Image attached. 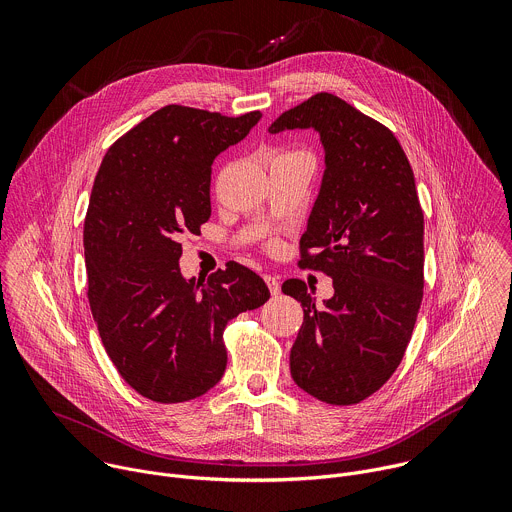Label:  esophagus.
<instances>
[{"instance_id":"esophagus-1","label":"esophagus","mask_w":512,"mask_h":512,"mask_svg":"<svg viewBox=\"0 0 512 512\" xmlns=\"http://www.w3.org/2000/svg\"><path fill=\"white\" fill-rule=\"evenodd\" d=\"M265 283H267V287L271 291V296H277L279 291H281V283H279V279L275 275H265Z\"/></svg>"}]
</instances>
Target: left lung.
Here are the masks:
<instances>
[{
	"mask_svg": "<svg viewBox=\"0 0 512 512\" xmlns=\"http://www.w3.org/2000/svg\"><path fill=\"white\" fill-rule=\"evenodd\" d=\"M314 127L326 150L320 196L300 239L302 269L334 279L316 306L302 279L281 291L304 306L291 377L328 405H356L397 371L423 300V210L393 131L330 93L281 113L271 133Z\"/></svg>",
	"mask_w": 512,
	"mask_h": 512,
	"instance_id": "8db88e82",
	"label": "left lung"
}]
</instances>
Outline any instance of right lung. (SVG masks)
Segmentation results:
<instances>
[{
    "label": "right lung",
    "instance_id": "right-lung-1",
    "mask_svg": "<svg viewBox=\"0 0 512 512\" xmlns=\"http://www.w3.org/2000/svg\"><path fill=\"white\" fill-rule=\"evenodd\" d=\"M259 119L166 105L123 133L97 172L83 233L87 298L121 379L150 401L210 391L227 369V324L269 300L237 261L206 281L184 279L178 263L182 235L210 218L214 158Z\"/></svg>",
    "mask_w": 512,
    "mask_h": 512
}]
</instances>
